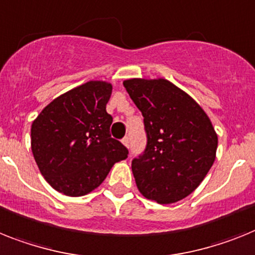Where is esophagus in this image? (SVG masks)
I'll use <instances>...</instances> for the list:
<instances>
[{"label":"esophagus","mask_w":255,"mask_h":255,"mask_svg":"<svg viewBox=\"0 0 255 255\" xmlns=\"http://www.w3.org/2000/svg\"><path fill=\"white\" fill-rule=\"evenodd\" d=\"M122 142H123V144L126 145V146H127V147H129V137H128V136H126V137H124L123 140H122Z\"/></svg>","instance_id":"1"}]
</instances>
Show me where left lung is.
<instances>
[{
  "label": "left lung",
  "instance_id": "left-lung-1",
  "mask_svg": "<svg viewBox=\"0 0 255 255\" xmlns=\"http://www.w3.org/2000/svg\"><path fill=\"white\" fill-rule=\"evenodd\" d=\"M144 117L146 146L132 159L136 185L147 200L174 204L189 196L215 160L218 136L201 106L164 79L123 83Z\"/></svg>",
  "mask_w": 255,
  "mask_h": 255
}]
</instances>
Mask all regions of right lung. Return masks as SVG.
<instances>
[{
    "instance_id": "obj_1",
    "label": "right lung",
    "mask_w": 255,
    "mask_h": 255,
    "mask_svg": "<svg viewBox=\"0 0 255 255\" xmlns=\"http://www.w3.org/2000/svg\"><path fill=\"white\" fill-rule=\"evenodd\" d=\"M113 87L88 81L59 96L32 123L31 145L38 170L66 196L89 193L106 179L128 149L111 137L106 111Z\"/></svg>"
}]
</instances>
